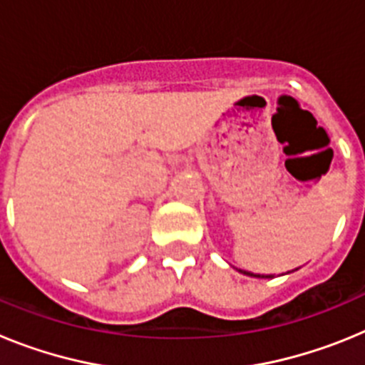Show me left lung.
<instances>
[{
	"instance_id": "obj_1",
	"label": "left lung",
	"mask_w": 365,
	"mask_h": 365,
	"mask_svg": "<svg viewBox=\"0 0 365 365\" xmlns=\"http://www.w3.org/2000/svg\"><path fill=\"white\" fill-rule=\"evenodd\" d=\"M240 272L247 274V276H254V278H269V276H259V274H252V272H245V270H240Z\"/></svg>"
}]
</instances>
